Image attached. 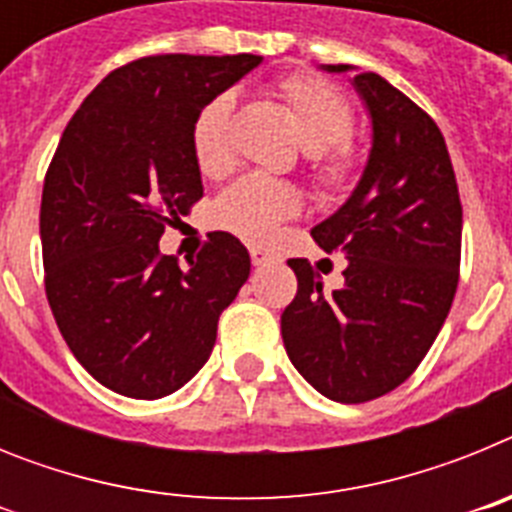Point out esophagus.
Segmentation results:
<instances>
[{
	"label": "esophagus",
	"instance_id": "obj_1",
	"mask_svg": "<svg viewBox=\"0 0 512 512\" xmlns=\"http://www.w3.org/2000/svg\"><path fill=\"white\" fill-rule=\"evenodd\" d=\"M248 253H251L253 266H269V264H277V261H279L274 253L264 251V248H259V246H251V248H248Z\"/></svg>",
	"mask_w": 512,
	"mask_h": 512
}]
</instances>
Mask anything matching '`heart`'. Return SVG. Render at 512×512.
I'll list each match as a JSON object with an SVG mask.
<instances>
[{
    "label": "heart",
    "instance_id": "b5f03b06",
    "mask_svg": "<svg viewBox=\"0 0 512 512\" xmlns=\"http://www.w3.org/2000/svg\"><path fill=\"white\" fill-rule=\"evenodd\" d=\"M277 94L295 122L297 138L312 153V179L323 189H343L354 182L359 156L351 143L354 107L330 81L312 74H289L277 81ZM230 115L233 94L220 92L202 104L189 128L194 164L200 174H225L230 166ZM302 210L295 187L266 176H243L212 205V223L246 241H266L277 225Z\"/></svg>",
    "mask_w": 512,
    "mask_h": 512
}]
</instances>
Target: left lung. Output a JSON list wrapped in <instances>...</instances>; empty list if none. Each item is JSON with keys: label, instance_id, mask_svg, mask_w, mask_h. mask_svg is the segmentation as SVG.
<instances>
[{"label": "left lung", "instance_id": "1", "mask_svg": "<svg viewBox=\"0 0 512 512\" xmlns=\"http://www.w3.org/2000/svg\"><path fill=\"white\" fill-rule=\"evenodd\" d=\"M354 84L372 115L369 164L346 205L310 230L323 251L348 259L343 287L328 295L310 261L289 259L297 295L282 312L297 372L346 405L377 400L418 369L449 315L461 264V200L441 130L374 71Z\"/></svg>", "mask_w": 512, "mask_h": 512}]
</instances>
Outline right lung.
Here are the masks:
<instances>
[{
    "instance_id": "right-lung-1",
    "label": "right lung",
    "mask_w": 512,
    "mask_h": 512,
    "mask_svg": "<svg viewBox=\"0 0 512 512\" xmlns=\"http://www.w3.org/2000/svg\"><path fill=\"white\" fill-rule=\"evenodd\" d=\"M259 63L251 53L125 63L81 102L45 171V297L76 361L117 395L158 400L184 387L251 274L246 246L223 230L189 269L158 238L205 192L194 115Z\"/></svg>"
}]
</instances>
